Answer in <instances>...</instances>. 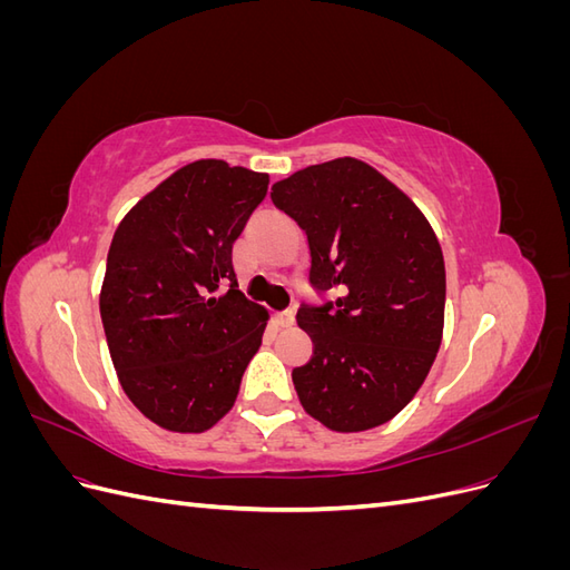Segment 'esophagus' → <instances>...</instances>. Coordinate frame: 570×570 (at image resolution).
<instances>
[{
    "instance_id": "esophagus-1",
    "label": "esophagus",
    "mask_w": 570,
    "mask_h": 570,
    "mask_svg": "<svg viewBox=\"0 0 570 570\" xmlns=\"http://www.w3.org/2000/svg\"><path fill=\"white\" fill-rule=\"evenodd\" d=\"M292 323H295V312H292V308H285V312L278 314V325L281 327H292Z\"/></svg>"
}]
</instances>
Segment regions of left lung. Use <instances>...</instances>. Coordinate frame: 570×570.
<instances>
[{
	"instance_id": "obj_1",
	"label": "left lung",
	"mask_w": 570,
	"mask_h": 570,
	"mask_svg": "<svg viewBox=\"0 0 570 570\" xmlns=\"http://www.w3.org/2000/svg\"><path fill=\"white\" fill-rule=\"evenodd\" d=\"M312 249L308 281L337 292L302 304L314 356L292 371L308 416L335 433L394 419L433 366L444 327V258L435 230L400 187L352 157L306 166L271 187Z\"/></svg>"
}]
</instances>
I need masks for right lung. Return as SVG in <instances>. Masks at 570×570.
<instances>
[{"instance_id": "add662e5", "label": "right lung", "mask_w": 570, "mask_h": 570, "mask_svg": "<svg viewBox=\"0 0 570 570\" xmlns=\"http://www.w3.org/2000/svg\"><path fill=\"white\" fill-rule=\"evenodd\" d=\"M268 176L199 159L137 202L114 233L99 292L120 387L170 433H204L233 409L268 312L237 289L233 243Z\"/></svg>"}]
</instances>
